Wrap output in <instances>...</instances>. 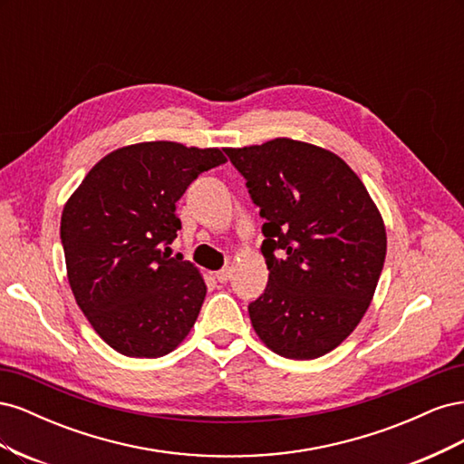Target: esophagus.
Segmentation results:
<instances>
[{"label":"esophagus","mask_w":464,"mask_h":464,"mask_svg":"<svg viewBox=\"0 0 464 464\" xmlns=\"http://www.w3.org/2000/svg\"><path fill=\"white\" fill-rule=\"evenodd\" d=\"M230 276H232V269H230V266H224V269L217 271V275H215V278L218 280V283H228Z\"/></svg>","instance_id":"obj_1"}]
</instances>
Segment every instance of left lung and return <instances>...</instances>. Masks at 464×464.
Instances as JSON below:
<instances>
[{
    "label": "left lung",
    "mask_w": 464,
    "mask_h": 464,
    "mask_svg": "<svg viewBox=\"0 0 464 464\" xmlns=\"http://www.w3.org/2000/svg\"><path fill=\"white\" fill-rule=\"evenodd\" d=\"M265 218L269 283L247 305L251 325L276 354L314 360L356 329L387 251L383 218L336 154L292 139L224 149Z\"/></svg>",
    "instance_id": "8db88e82"
}]
</instances>
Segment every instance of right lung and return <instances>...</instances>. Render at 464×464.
Returning <instances> with one entry per match:
<instances>
[{
  "mask_svg": "<svg viewBox=\"0 0 464 464\" xmlns=\"http://www.w3.org/2000/svg\"><path fill=\"white\" fill-rule=\"evenodd\" d=\"M220 149L139 143L98 162L62 215L67 278L101 339L131 358L164 356L186 339L207 286L184 256L170 257L176 203Z\"/></svg>",
  "mask_w": 464,
  "mask_h": 464,
  "instance_id": "right-lung-1",
  "label": "right lung"
}]
</instances>
